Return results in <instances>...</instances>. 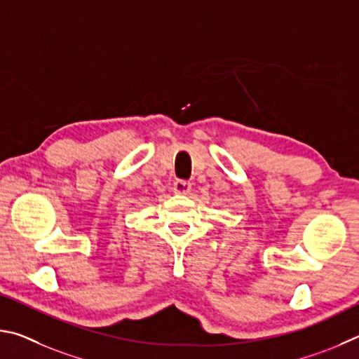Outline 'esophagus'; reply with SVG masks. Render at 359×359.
I'll use <instances>...</instances> for the list:
<instances>
[{
  "instance_id": "1",
  "label": "esophagus",
  "mask_w": 359,
  "mask_h": 359,
  "mask_svg": "<svg viewBox=\"0 0 359 359\" xmlns=\"http://www.w3.org/2000/svg\"><path fill=\"white\" fill-rule=\"evenodd\" d=\"M173 192L175 194H189L191 192V183L186 180H176L173 183Z\"/></svg>"
}]
</instances>
